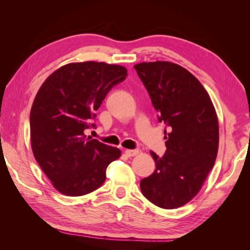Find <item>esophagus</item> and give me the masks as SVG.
I'll use <instances>...</instances> for the list:
<instances>
[{
  "label": "esophagus",
  "mask_w": 250,
  "mask_h": 250,
  "mask_svg": "<svg viewBox=\"0 0 250 250\" xmlns=\"http://www.w3.org/2000/svg\"><path fill=\"white\" fill-rule=\"evenodd\" d=\"M125 153L128 157H134V156L137 155V153H139V150H137V149H126L125 151Z\"/></svg>",
  "instance_id": "esophagus-1"
}]
</instances>
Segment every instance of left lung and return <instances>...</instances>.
Returning <instances> with one entry per match:
<instances>
[{
	"label": "left lung",
	"mask_w": 250,
	"mask_h": 250,
	"mask_svg": "<svg viewBox=\"0 0 250 250\" xmlns=\"http://www.w3.org/2000/svg\"><path fill=\"white\" fill-rule=\"evenodd\" d=\"M134 68L159 122L169 131L164 156L150 151L156 169L141 180L142 193L161 208H177L198 194L214 167L218 119L208 93L186 68L166 61L143 62Z\"/></svg>",
	"instance_id": "8db88e82"
}]
</instances>
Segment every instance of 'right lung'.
<instances>
[{
    "mask_svg": "<svg viewBox=\"0 0 250 250\" xmlns=\"http://www.w3.org/2000/svg\"><path fill=\"white\" fill-rule=\"evenodd\" d=\"M128 76L126 68L104 62L70 63L42 84L30 114L35 160L59 192L79 196L103 185L118 148L84 135L95 128L97 111L110 89Z\"/></svg>",
    "mask_w": 250,
    "mask_h": 250,
    "instance_id": "add662e5",
    "label": "right lung"
}]
</instances>
